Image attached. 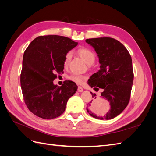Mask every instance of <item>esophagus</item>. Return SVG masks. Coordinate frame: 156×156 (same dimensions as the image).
I'll return each mask as SVG.
<instances>
[{
  "label": "esophagus",
  "instance_id": "obj_1",
  "mask_svg": "<svg viewBox=\"0 0 156 156\" xmlns=\"http://www.w3.org/2000/svg\"><path fill=\"white\" fill-rule=\"evenodd\" d=\"M77 91H78L79 92H81L83 91V88L81 87H78Z\"/></svg>",
  "mask_w": 156,
  "mask_h": 156
}]
</instances>
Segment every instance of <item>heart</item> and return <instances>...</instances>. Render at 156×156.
<instances>
[{"mask_svg":"<svg viewBox=\"0 0 156 156\" xmlns=\"http://www.w3.org/2000/svg\"><path fill=\"white\" fill-rule=\"evenodd\" d=\"M77 53L88 65L92 64L96 60V54L90 49H88L87 48H80L77 51ZM71 57H72L71 53H68L66 55L64 60V66H67L69 64L71 60ZM68 79L77 84H81L83 83L84 80L86 79V77L83 76V75H80L77 74H72L68 77Z\"/></svg>","mask_w":156,"mask_h":156,"instance_id":"heart-1","label":"heart"}]
</instances>
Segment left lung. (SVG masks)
I'll return each mask as SVG.
<instances>
[{
  "mask_svg": "<svg viewBox=\"0 0 156 156\" xmlns=\"http://www.w3.org/2000/svg\"><path fill=\"white\" fill-rule=\"evenodd\" d=\"M86 42L95 49L101 64L100 69L92 75L88 84L92 88H101V98L111 105L106 115L98 116V99L96 94L92 93L94 100L90 102L87 112L97 119H112L125 109L129 101L134 77L131 55L123 44L112 37L87 39Z\"/></svg>",
  "mask_w": 156,
  "mask_h": 156,
  "instance_id": "1",
  "label": "left lung"
}]
</instances>
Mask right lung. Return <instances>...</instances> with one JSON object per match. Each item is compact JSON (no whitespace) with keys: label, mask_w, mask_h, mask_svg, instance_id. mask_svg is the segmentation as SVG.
I'll list each match as a JSON object with an SVG mask.
<instances>
[{"label":"right lung","mask_w":156,"mask_h":156,"mask_svg":"<svg viewBox=\"0 0 156 156\" xmlns=\"http://www.w3.org/2000/svg\"><path fill=\"white\" fill-rule=\"evenodd\" d=\"M77 44L67 37L47 35L36 37L26 49L21 87L27 107L36 116L47 120L60 116L68 99L76 92L74 82L65 81L58 87L53 81L55 73L64 69L66 55Z\"/></svg>","instance_id":"obj_1"}]
</instances>
